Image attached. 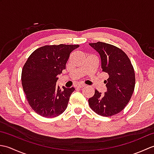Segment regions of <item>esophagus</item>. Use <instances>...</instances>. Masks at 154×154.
Wrapping results in <instances>:
<instances>
[{
	"label": "esophagus",
	"instance_id": "34e87169",
	"mask_svg": "<svg viewBox=\"0 0 154 154\" xmlns=\"http://www.w3.org/2000/svg\"><path fill=\"white\" fill-rule=\"evenodd\" d=\"M85 86H86V85H85V84L81 83V84L77 85L76 87H78V88H82V87H85Z\"/></svg>",
	"mask_w": 154,
	"mask_h": 154
}]
</instances>
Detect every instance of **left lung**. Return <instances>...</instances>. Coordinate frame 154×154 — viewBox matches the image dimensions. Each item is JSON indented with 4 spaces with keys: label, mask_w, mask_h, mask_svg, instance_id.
Here are the masks:
<instances>
[{
    "label": "left lung",
    "mask_w": 154,
    "mask_h": 154,
    "mask_svg": "<svg viewBox=\"0 0 154 154\" xmlns=\"http://www.w3.org/2000/svg\"><path fill=\"white\" fill-rule=\"evenodd\" d=\"M99 54L102 71L108 75L107 91L104 94L94 91L88 100L94 112L103 116L119 113L131 99L135 87L134 69L129 57L121 49L104 42L89 44Z\"/></svg>",
    "instance_id": "1"
}]
</instances>
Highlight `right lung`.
<instances>
[{
	"mask_svg": "<svg viewBox=\"0 0 154 154\" xmlns=\"http://www.w3.org/2000/svg\"><path fill=\"white\" fill-rule=\"evenodd\" d=\"M79 45H47L29 56L22 69L21 80L28 104L45 118H54L67 109L75 89L56 85L57 75L65 69L72 51Z\"/></svg>",
	"mask_w": 154,
	"mask_h": 154,
	"instance_id": "obj_1",
	"label": "right lung"
}]
</instances>
